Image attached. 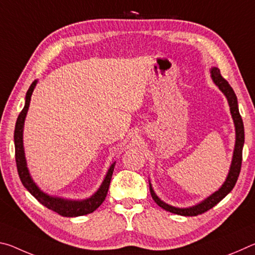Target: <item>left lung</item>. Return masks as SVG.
<instances>
[{
	"label": "left lung",
	"mask_w": 255,
	"mask_h": 255,
	"mask_svg": "<svg viewBox=\"0 0 255 255\" xmlns=\"http://www.w3.org/2000/svg\"><path fill=\"white\" fill-rule=\"evenodd\" d=\"M210 74L214 83L218 86L219 90H221V91L225 94V97L227 98L232 117H233V120H234V125H235L236 140H235L234 153H233L231 169H230V172H228L226 181L224 182L222 187L218 189V191L214 192L213 195L209 196L204 201H201L200 204L189 207V208H176V207L165 204V202L162 201L156 195H155L154 190L152 188V184L149 183V191L154 201L156 202L161 208L170 211L172 214H176L181 216H197V215H201L206 213L207 210H209L213 208V207H215L219 201L223 200L224 198H225L228 193L232 191L233 188L235 187L236 181L239 179V175L241 172L242 152H243V145H244V125L239 111V105H237L236 94L234 92V90L232 89V86L228 84V82L222 76L221 71H219L217 67L211 68Z\"/></svg>",
	"instance_id": "8db88e82"
}]
</instances>
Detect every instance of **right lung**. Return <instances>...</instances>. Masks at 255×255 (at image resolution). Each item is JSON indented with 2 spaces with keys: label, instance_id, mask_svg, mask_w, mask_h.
I'll list each match as a JSON object with an SVG mask.
<instances>
[{
  "label": "right lung",
  "instance_id": "obj_1",
  "mask_svg": "<svg viewBox=\"0 0 255 255\" xmlns=\"http://www.w3.org/2000/svg\"><path fill=\"white\" fill-rule=\"evenodd\" d=\"M37 84V81L32 82V84L30 85L29 90L25 94V105L23 107L22 111L20 112L18 119L15 123V129H14V146H15V162H16V169H18V173L20 176V180L24 188L31 193V195L36 198V199L40 202L41 205H44L47 208L55 211V213L59 214L63 217H77V216H83L93 213L98 207L105 201L108 190H109L110 181L112 173H114L115 164L114 162L111 164L110 169L108 170L107 175L105 180H103L100 188L98 189V191L94 193L92 197L88 198L84 200H67L63 199V198L58 197H51L48 196L47 193H44L41 190L37 187L36 183L33 182L31 176L29 174L27 162H25L24 157V150H23V125L24 119L27 116V112L29 109L30 100H31V94L33 92L34 86Z\"/></svg>",
  "mask_w": 255,
  "mask_h": 255
}]
</instances>
